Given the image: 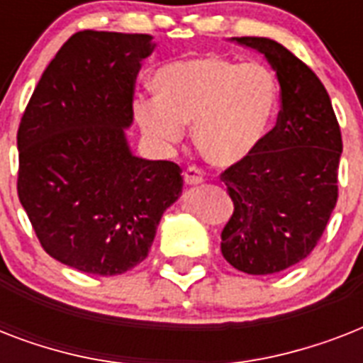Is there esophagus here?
I'll use <instances>...</instances> for the list:
<instances>
[{"instance_id": "obj_1", "label": "esophagus", "mask_w": 363, "mask_h": 363, "mask_svg": "<svg viewBox=\"0 0 363 363\" xmlns=\"http://www.w3.org/2000/svg\"><path fill=\"white\" fill-rule=\"evenodd\" d=\"M182 177H184L186 184H199V182L203 181V171L198 165H188L184 173H182Z\"/></svg>"}]
</instances>
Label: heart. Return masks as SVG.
<instances>
[{"label": "heart", "instance_id": "b5f03b06", "mask_svg": "<svg viewBox=\"0 0 363 363\" xmlns=\"http://www.w3.org/2000/svg\"><path fill=\"white\" fill-rule=\"evenodd\" d=\"M156 99H137L133 115L143 133L169 148L194 124V143L207 162L230 167L248 158L269 131L279 101L273 73L264 64H238L220 54H198L154 73Z\"/></svg>", "mask_w": 363, "mask_h": 363}]
</instances>
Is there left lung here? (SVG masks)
Listing matches in <instances>:
<instances>
[{"mask_svg":"<svg viewBox=\"0 0 363 363\" xmlns=\"http://www.w3.org/2000/svg\"><path fill=\"white\" fill-rule=\"evenodd\" d=\"M235 41L267 58L282 105L262 145L220 173L233 201L220 250L242 273L271 275L307 258L320 241L337 203L343 139L332 99L309 65L273 39Z\"/></svg>","mask_w":363,"mask_h":363,"instance_id":"8db88e82","label":"left lung"}]
</instances>
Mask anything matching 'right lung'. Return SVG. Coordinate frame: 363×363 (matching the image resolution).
I'll list each match as a JSON object with an SVG mask.
<instances>
[{
    "label": "right lung",
    "mask_w": 363,
    "mask_h": 363,
    "mask_svg": "<svg viewBox=\"0 0 363 363\" xmlns=\"http://www.w3.org/2000/svg\"><path fill=\"white\" fill-rule=\"evenodd\" d=\"M145 33L71 35L31 94L16 133L18 199L37 239L62 264L121 275L141 264L164 211L182 192V169L130 152Z\"/></svg>",
    "instance_id": "1"
}]
</instances>
